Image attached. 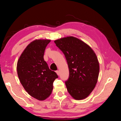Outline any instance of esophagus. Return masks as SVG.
<instances>
[{
    "label": "esophagus",
    "mask_w": 121,
    "mask_h": 121,
    "mask_svg": "<svg viewBox=\"0 0 121 121\" xmlns=\"http://www.w3.org/2000/svg\"><path fill=\"white\" fill-rule=\"evenodd\" d=\"M56 74H57L58 75H59V71L58 70H57V71H56Z\"/></svg>",
    "instance_id": "34e87169"
}]
</instances>
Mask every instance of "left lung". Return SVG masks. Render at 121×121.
Returning a JSON list of instances; mask_svg holds the SVG:
<instances>
[{
  "label": "left lung",
  "mask_w": 121,
  "mask_h": 121,
  "mask_svg": "<svg viewBox=\"0 0 121 121\" xmlns=\"http://www.w3.org/2000/svg\"><path fill=\"white\" fill-rule=\"evenodd\" d=\"M54 42L67 61L69 77L65 83L69 93L76 100L86 98L95 88L99 76V64L96 53L86 43L73 36Z\"/></svg>",
  "instance_id": "left-lung-1"
}]
</instances>
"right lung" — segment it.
<instances>
[{
	"mask_svg": "<svg viewBox=\"0 0 121 121\" xmlns=\"http://www.w3.org/2000/svg\"><path fill=\"white\" fill-rule=\"evenodd\" d=\"M50 41H33L22 53L17 63V75L23 87L30 96L39 100H44L50 96L53 82L58 78L43 59L46 47Z\"/></svg>",
	"mask_w": 121,
	"mask_h": 121,
	"instance_id": "add662e5",
	"label": "right lung"
}]
</instances>
